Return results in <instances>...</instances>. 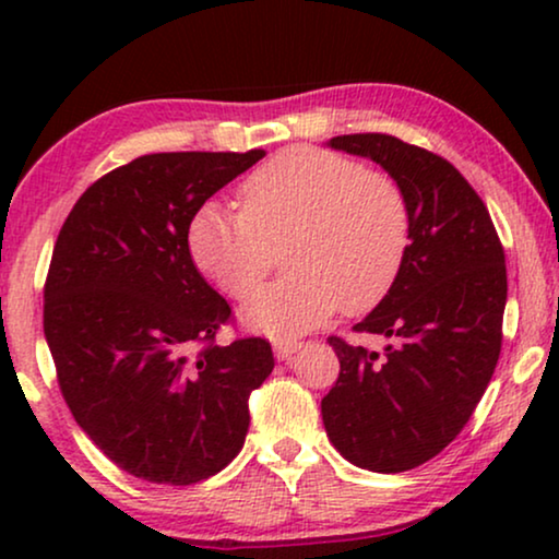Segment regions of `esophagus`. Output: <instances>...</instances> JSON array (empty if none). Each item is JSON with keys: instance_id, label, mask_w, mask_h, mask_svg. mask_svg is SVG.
<instances>
[{"instance_id": "1", "label": "esophagus", "mask_w": 559, "mask_h": 559, "mask_svg": "<svg viewBox=\"0 0 559 559\" xmlns=\"http://www.w3.org/2000/svg\"><path fill=\"white\" fill-rule=\"evenodd\" d=\"M300 348H302V341H297V338H280V341H274V354H277V358H282V361L293 358Z\"/></svg>"}]
</instances>
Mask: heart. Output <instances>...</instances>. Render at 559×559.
Here are the masks:
<instances>
[{
    "instance_id": "1",
    "label": "heart",
    "mask_w": 559,
    "mask_h": 559,
    "mask_svg": "<svg viewBox=\"0 0 559 559\" xmlns=\"http://www.w3.org/2000/svg\"><path fill=\"white\" fill-rule=\"evenodd\" d=\"M239 211L203 203L188 221L190 259L224 293L243 297L285 243L287 274L257 289L241 318L251 331L293 338L343 305L379 302L407 257L412 211L400 180L338 152L297 144L251 170Z\"/></svg>"
}]
</instances>
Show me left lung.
Segmentation results:
<instances>
[{
	"mask_svg": "<svg viewBox=\"0 0 559 559\" xmlns=\"http://www.w3.org/2000/svg\"><path fill=\"white\" fill-rule=\"evenodd\" d=\"M331 147L400 180L412 239L392 289L354 325L389 346L377 354L328 338L341 373L320 404L323 425L358 468L412 471L461 435L493 377L507 257L486 203L445 157L379 132L333 136Z\"/></svg>",
	"mask_w": 559,
	"mask_h": 559,
	"instance_id": "8db88e82",
	"label": "left lung"
}]
</instances>
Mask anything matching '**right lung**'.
Returning <instances> with one entry per match:
<instances>
[{
	"mask_svg": "<svg viewBox=\"0 0 559 559\" xmlns=\"http://www.w3.org/2000/svg\"><path fill=\"white\" fill-rule=\"evenodd\" d=\"M264 157L155 152L86 188L60 228L43 328L81 430L134 478L190 486L234 461L249 396L274 369L266 338L218 346L234 312L195 270L193 213Z\"/></svg>",
	"mask_w": 559,
	"mask_h": 559,
	"instance_id": "right-lung-1",
	"label": "right lung"
}]
</instances>
